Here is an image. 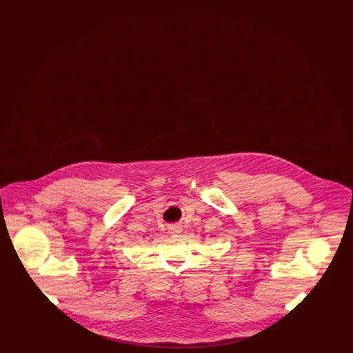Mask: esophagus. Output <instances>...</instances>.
I'll use <instances>...</instances> for the list:
<instances>
[{
    "label": "esophagus",
    "mask_w": 353,
    "mask_h": 353,
    "mask_svg": "<svg viewBox=\"0 0 353 353\" xmlns=\"http://www.w3.org/2000/svg\"><path fill=\"white\" fill-rule=\"evenodd\" d=\"M168 232L170 234H179L183 232V226L180 223H172L168 225Z\"/></svg>",
    "instance_id": "1"
}]
</instances>
